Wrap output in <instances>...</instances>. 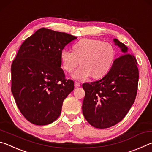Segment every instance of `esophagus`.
I'll return each mask as SVG.
<instances>
[{"instance_id":"1","label":"esophagus","mask_w":152,"mask_h":152,"mask_svg":"<svg viewBox=\"0 0 152 152\" xmlns=\"http://www.w3.org/2000/svg\"><path fill=\"white\" fill-rule=\"evenodd\" d=\"M80 86H81L80 83H79L77 81H75V88H78V87H80Z\"/></svg>"}]
</instances>
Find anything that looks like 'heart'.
Here are the masks:
<instances>
[{
  "instance_id": "1",
  "label": "heart",
  "mask_w": 152,
  "mask_h": 152,
  "mask_svg": "<svg viewBox=\"0 0 152 152\" xmlns=\"http://www.w3.org/2000/svg\"><path fill=\"white\" fill-rule=\"evenodd\" d=\"M73 52L66 49L61 51L62 68L70 73L82 64L72 73V77L79 80L90 76L103 77L110 70L116 56V50L110 43L98 39H81L73 44Z\"/></svg>"
}]
</instances>
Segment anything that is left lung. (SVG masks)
Returning <instances> with one entry per match:
<instances>
[{
  "instance_id": "obj_1",
  "label": "left lung",
  "mask_w": 152,
  "mask_h": 152,
  "mask_svg": "<svg viewBox=\"0 0 152 152\" xmlns=\"http://www.w3.org/2000/svg\"><path fill=\"white\" fill-rule=\"evenodd\" d=\"M114 42L123 54L114 60L102 79L82 86L86 92L82 104L83 116L98 129L109 128L123 120L135 102L137 91V60L125 44L117 39Z\"/></svg>"
}]
</instances>
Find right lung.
<instances>
[{
	"label": "right lung",
	"mask_w": 152,
	"mask_h": 152,
	"mask_svg": "<svg viewBox=\"0 0 152 152\" xmlns=\"http://www.w3.org/2000/svg\"><path fill=\"white\" fill-rule=\"evenodd\" d=\"M77 37L41 28L27 38L11 65V91L23 116L36 125L53 123L74 89L61 68V53Z\"/></svg>",
	"instance_id": "obj_1"
}]
</instances>
